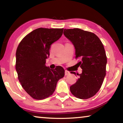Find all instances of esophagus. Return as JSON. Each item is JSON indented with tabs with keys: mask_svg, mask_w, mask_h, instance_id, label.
Wrapping results in <instances>:
<instances>
[{
	"mask_svg": "<svg viewBox=\"0 0 123 123\" xmlns=\"http://www.w3.org/2000/svg\"><path fill=\"white\" fill-rule=\"evenodd\" d=\"M70 74V72L67 71V70H65V75H68Z\"/></svg>",
	"mask_w": 123,
	"mask_h": 123,
	"instance_id": "obj_1",
	"label": "esophagus"
}]
</instances>
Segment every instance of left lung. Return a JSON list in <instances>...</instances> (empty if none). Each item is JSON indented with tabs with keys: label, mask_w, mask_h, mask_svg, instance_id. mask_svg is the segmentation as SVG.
I'll use <instances>...</instances> for the list:
<instances>
[{
	"label": "left lung",
	"mask_w": 123,
	"mask_h": 123,
	"mask_svg": "<svg viewBox=\"0 0 123 123\" xmlns=\"http://www.w3.org/2000/svg\"><path fill=\"white\" fill-rule=\"evenodd\" d=\"M63 34L74 45L78 66L82 69L78 80L70 87L75 97L81 99L92 97L99 91L106 75L107 57L100 39L94 33L80 29H64ZM78 66V67H79ZM74 74L75 72H71Z\"/></svg>",
	"instance_id": "left-lung-1"
}]
</instances>
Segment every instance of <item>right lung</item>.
<instances>
[{
  "instance_id": "obj_1",
  "label": "right lung",
  "mask_w": 123,
  "mask_h": 123,
  "mask_svg": "<svg viewBox=\"0 0 123 123\" xmlns=\"http://www.w3.org/2000/svg\"><path fill=\"white\" fill-rule=\"evenodd\" d=\"M63 29L38 28L24 37L16 54V69L23 88L37 100L53 94L57 81L64 75L61 66L54 69L45 66L50 45L63 34Z\"/></svg>"
}]
</instances>
